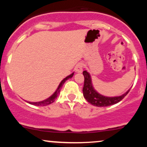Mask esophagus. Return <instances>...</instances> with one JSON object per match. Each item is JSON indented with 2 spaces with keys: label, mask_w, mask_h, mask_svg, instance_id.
<instances>
[{
  "label": "esophagus",
  "mask_w": 147,
  "mask_h": 147,
  "mask_svg": "<svg viewBox=\"0 0 147 147\" xmlns=\"http://www.w3.org/2000/svg\"><path fill=\"white\" fill-rule=\"evenodd\" d=\"M82 71H83V68H82V64L78 63L75 66V72L79 73V72H82Z\"/></svg>",
  "instance_id": "1"
}]
</instances>
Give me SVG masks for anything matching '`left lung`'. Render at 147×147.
Returning a JSON list of instances; mask_svg holds the SVG:
<instances>
[{
	"mask_svg": "<svg viewBox=\"0 0 147 147\" xmlns=\"http://www.w3.org/2000/svg\"><path fill=\"white\" fill-rule=\"evenodd\" d=\"M84 76V84L83 88V95L84 98L92 105L98 106V107H104L113 105L120 102L125 96L129 93L130 89H129L125 93L117 97H106L102 95L97 92L92 86L91 76L87 70L83 72Z\"/></svg>",
	"mask_w": 147,
	"mask_h": 147,
	"instance_id": "1",
	"label": "left lung"
}]
</instances>
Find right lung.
Instances as JSON below:
<instances>
[{
	"label": "right lung",
	"mask_w": 147,
	"mask_h": 147,
	"mask_svg": "<svg viewBox=\"0 0 147 147\" xmlns=\"http://www.w3.org/2000/svg\"><path fill=\"white\" fill-rule=\"evenodd\" d=\"M74 75V72H72V74H70V75L67 76L65 78H64L63 80L61 82V83L59 84V85L58 88H57V90H55V92H54L52 95L50 96V97H48V99H45V100L43 101H41V102H28L29 104H32V105H35V106H47L48 105V104H52V103H53L55 101V99H57V97H58L60 91H61V89L62 86H63V85L64 84V83L65 82V81L68 80V79H71L72 77V76Z\"/></svg>",
	"instance_id": "add662e5"
}]
</instances>
